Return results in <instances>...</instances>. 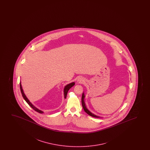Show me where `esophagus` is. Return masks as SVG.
<instances>
[{
    "mask_svg": "<svg viewBox=\"0 0 150 150\" xmlns=\"http://www.w3.org/2000/svg\"><path fill=\"white\" fill-rule=\"evenodd\" d=\"M78 82H80V83H82V82L84 81V80H83V78H81V77H79V78L78 79Z\"/></svg>",
    "mask_w": 150,
    "mask_h": 150,
    "instance_id": "esophagus-1",
    "label": "esophagus"
}]
</instances>
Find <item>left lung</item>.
Listing matches in <instances>:
<instances>
[{
    "mask_svg": "<svg viewBox=\"0 0 150 150\" xmlns=\"http://www.w3.org/2000/svg\"><path fill=\"white\" fill-rule=\"evenodd\" d=\"M84 94L83 93L82 95V98H81V103H82V107H83V108L84 109L85 112L87 113L88 115H90L91 116H92V117H95V118H100V117H99V116H97L96 115L93 114V113L91 112L90 111H88V110L86 109V105H85V103H84Z\"/></svg>",
    "mask_w": 150,
    "mask_h": 150,
    "instance_id": "left-lung-1",
    "label": "left lung"
}]
</instances>
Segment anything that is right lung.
I'll list each match as a JSON object with an SVG mask.
<instances>
[{
	"mask_svg": "<svg viewBox=\"0 0 150 150\" xmlns=\"http://www.w3.org/2000/svg\"><path fill=\"white\" fill-rule=\"evenodd\" d=\"M74 84H75L74 82H72V83H71L70 84H68L67 86H65V88H64V98H66V97H67V93H68V91L69 90L70 88H71L72 86H74ZM20 88H21V94H22L23 98H24L25 101L28 103V105H29L33 110H34L35 111H36L37 112H38V113H40V114H42V113H43L42 111L39 110L38 109H37V108H36L34 106H33V105L31 104V103L29 101V100L27 99V97L25 96V94H24V93H23V91L21 82H20Z\"/></svg>",
	"mask_w": 150,
	"mask_h": 150,
	"instance_id": "right-lung-1",
	"label": "right lung"
}]
</instances>
